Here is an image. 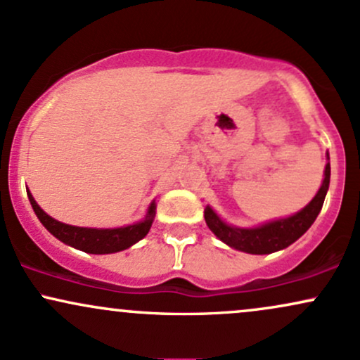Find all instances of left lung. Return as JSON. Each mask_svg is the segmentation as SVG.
Segmentation results:
<instances>
[{
	"label": "left lung",
	"mask_w": 360,
	"mask_h": 360,
	"mask_svg": "<svg viewBox=\"0 0 360 360\" xmlns=\"http://www.w3.org/2000/svg\"><path fill=\"white\" fill-rule=\"evenodd\" d=\"M326 160L325 174H323L325 177H323L318 193L302 210L294 215L270 220V222L256 225V227H238V225L227 224L220 219L210 205H207L205 222L222 243L238 251L250 252V255H270V252L285 250L314 224L316 217L321 212L328 186H330V155L328 153Z\"/></svg>",
	"instance_id": "8db88e82"
}]
</instances>
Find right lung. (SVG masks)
<instances>
[{
	"label": "right lung",
	"mask_w": 360,
	"mask_h": 360,
	"mask_svg": "<svg viewBox=\"0 0 360 360\" xmlns=\"http://www.w3.org/2000/svg\"><path fill=\"white\" fill-rule=\"evenodd\" d=\"M29 201L32 205L35 215L41 220L47 231L54 236V238L61 240V243L68 244V246L89 252V255H110V252L124 251L141 240L148 234L150 227H152L153 219H155L157 205L155 200L148 205L147 215L140 222L124 225V227H114V229H97V227H77V225L63 224L59 220L53 219L51 215L42 210L34 200L32 193L27 191Z\"/></svg>",
	"instance_id": "1"
}]
</instances>
